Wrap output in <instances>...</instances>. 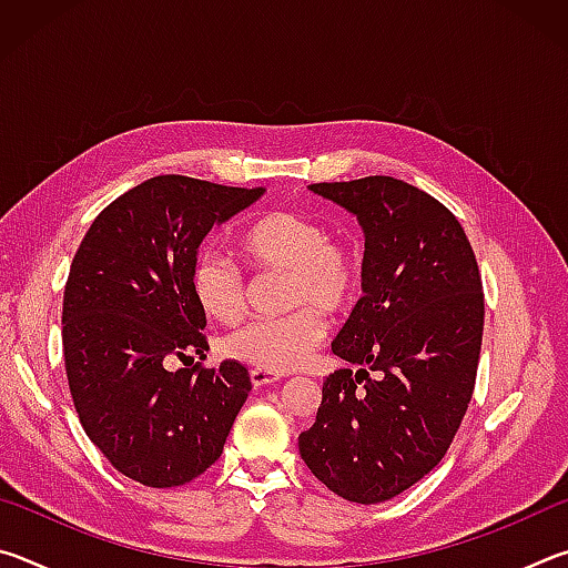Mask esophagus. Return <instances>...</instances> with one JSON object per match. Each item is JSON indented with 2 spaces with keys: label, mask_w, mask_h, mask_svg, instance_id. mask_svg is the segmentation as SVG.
<instances>
[{
  "label": "esophagus",
  "mask_w": 568,
  "mask_h": 568,
  "mask_svg": "<svg viewBox=\"0 0 568 568\" xmlns=\"http://www.w3.org/2000/svg\"><path fill=\"white\" fill-rule=\"evenodd\" d=\"M250 381H253L255 388H263V386H275V383L281 381V376H277V373H271V371L253 368V371H250Z\"/></svg>",
  "instance_id": "34e87169"
}]
</instances>
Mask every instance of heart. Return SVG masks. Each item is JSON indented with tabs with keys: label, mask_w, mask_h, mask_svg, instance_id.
Instances as JSON below:
<instances>
[{
	"label": "heart",
	"mask_w": 568,
	"mask_h": 568,
	"mask_svg": "<svg viewBox=\"0 0 568 568\" xmlns=\"http://www.w3.org/2000/svg\"><path fill=\"white\" fill-rule=\"evenodd\" d=\"M243 261L257 277L285 275L277 318L255 321L230 333L223 351L253 368L285 373L311 361L328 333L321 310L348 313L363 291V261L355 245L333 237L321 220L271 210L247 223L237 237ZM190 291L200 311L220 325H237L250 305V283L235 263L200 253L190 271Z\"/></svg>",
	"instance_id": "heart-1"
}]
</instances>
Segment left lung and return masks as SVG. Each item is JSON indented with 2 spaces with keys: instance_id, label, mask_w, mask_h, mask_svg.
<instances>
[{
  "instance_id": "8db88e82",
  "label": "left lung",
  "mask_w": 568,
  "mask_h": 568,
  "mask_svg": "<svg viewBox=\"0 0 568 568\" xmlns=\"http://www.w3.org/2000/svg\"><path fill=\"white\" fill-rule=\"evenodd\" d=\"M311 190L363 225L365 295L333 341L358 368L325 378L297 446L333 494L381 504L418 484L454 444L476 386L484 285L464 227L428 192L386 175Z\"/></svg>"
}]
</instances>
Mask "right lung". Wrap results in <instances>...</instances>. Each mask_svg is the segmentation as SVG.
<instances>
[{
    "instance_id": "add662e5",
    "label": "right lung",
    "mask_w": 568,
    "mask_h": 568,
    "mask_svg": "<svg viewBox=\"0 0 568 568\" xmlns=\"http://www.w3.org/2000/svg\"><path fill=\"white\" fill-rule=\"evenodd\" d=\"M263 195L158 175L102 210L64 285L62 351L84 434L110 464L152 488L190 484L215 464L250 390L237 361H205V313L190 291L197 247Z\"/></svg>"
}]
</instances>
